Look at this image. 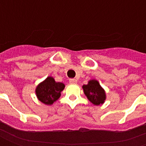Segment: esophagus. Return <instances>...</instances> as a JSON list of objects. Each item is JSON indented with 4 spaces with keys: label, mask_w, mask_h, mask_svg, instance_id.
Listing matches in <instances>:
<instances>
[{
    "label": "esophagus",
    "mask_w": 146,
    "mask_h": 146,
    "mask_svg": "<svg viewBox=\"0 0 146 146\" xmlns=\"http://www.w3.org/2000/svg\"><path fill=\"white\" fill-rule=\"evenodd\" d=\"M76 83H77V80L76 79H70V84H76Z\"/></svg>",
    "instance_id": "obj_1"
}]
</instances>
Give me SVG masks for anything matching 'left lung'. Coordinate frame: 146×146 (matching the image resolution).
<instances>
[{
    "label": "left lung",
    "instance_id": "8db88e82",
    "mask_svg": "<svg viewBox=\"0 0 146 146\" xmlns=\"http://www.w3.org/2000/svg\"><path fill=\"white\" fill-rule=\"evenodd\" d=\"M83 90L84 95L92 104L98 106L103 104L106 98V92L98 80H89L88 84L83 85Z\"/></svg>",
    "mask_w": 146,
    "mask_h": 146
}]
</instances>
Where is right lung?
<instances>
[{
  "mask_svg": "<svg viewBox=\"0 0 146 146\" xmlns=\"http://www.w3.org/2000/svg\"><path fill=\"white\" fill-rule=\"evenodd\" d=\"M65 88L63 83L56 82L52 76H48L46 79L36 86V98L42 103L51 106L60 98L61 92Z\"/></svg>",
  "mask_w": 146,
  "mask_h": 146,
  "instance_id": "add662e5",
  "label": "right lung"
}]
</instances>
